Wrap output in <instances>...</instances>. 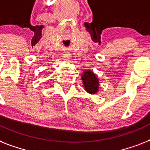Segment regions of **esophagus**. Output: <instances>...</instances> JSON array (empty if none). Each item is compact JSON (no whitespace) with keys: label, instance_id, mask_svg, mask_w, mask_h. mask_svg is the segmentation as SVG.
<instances>
[{"label":"esophagus","instance_id":"obj_1","mask_svg":"<svg viewBox=\"0 0 150 150\" xmlns=\"http://www.w3.org/2000/svg\"><path fill=\"white\" fill-rule=\"evenodd\" d=\"M62 57H63V60L65 62L70 61V54H68V52H64L63 54H62Z\"/></svg>","mask_w":150,"mask_h":150}]
</instances>
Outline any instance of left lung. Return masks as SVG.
I'll return each instance as SVG.
<instances>
[{
  "mask_svg": "<svg viewBox=\"0 0 150 150\" xmlns=\"http://www.w3.org/2000/svg\"><path fill=\"white\" fill-rule=\"evenodd\" d=\"M83 86L85 89L90 94H95L98 92L99 79L91 71H85L82 75Z\"/></svg>",
  "mask_w": 150,
  "mask_h": 150,
  "instance_id": "left-lung-1",
  "label": "left lung"
}]
</instances>
